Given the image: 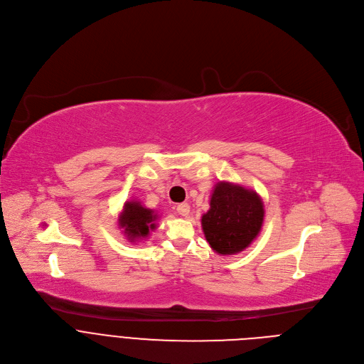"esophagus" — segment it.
<instances>
[{"label":"esophagus","mask_w":364,"mask_h":364,"mask_svg":"<svg viewBox=\"0 0 364 364\" xmlns=\"http://www.w3.org/2000/svg\"><path fill=\"white\" fill-rule=\"evenodd\" d=\"M177 213L181 216H188L190 213V204L188 203H180L177 205Z\"/></svg>","instance_id":"34e87169"}]
</instances>
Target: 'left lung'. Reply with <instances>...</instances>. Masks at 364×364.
I'll list each match as a JSON object with an SVG mask.
<instances>
[{
	"label": "left lung",
	"instance_id": "8db88e82",
	"mask_svg": "<svg viewBox=\"0 0 364 364\" xmlns=\"http://www.w3.org/2000/svg\"><path fill=\"white\" fill-rule=\"evenodd\" d=\"M264 203L259 194L243 186L220 181L215 186L210 209L201 218V228L210 247L220 255L245 250L264 223Z\"/></svg>",
	"mask_w": 364,
	"mask_h": 364
}]
</instances>
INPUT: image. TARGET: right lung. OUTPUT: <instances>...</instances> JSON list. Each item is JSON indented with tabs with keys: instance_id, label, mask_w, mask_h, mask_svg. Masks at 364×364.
<instances>
[{
	"instance_id": "obj_1",
	"label": "right lung",
	"mask_w": 364,
	"mask_h": 364,
	"mask_svg": "<svg viewBox=\"0 0 364 364\" xmlns=\"http://www.w3.org/2000/svg\"><path fill=\"white\" fill-rule=\"evenodd\" d=\"M157 219L159 216L154 210L146 209L136 200H131L124 204L118 223L131 242H138L146 239L149 232L157 228L155 226Z\"/></svg>"
}]
</instances>
